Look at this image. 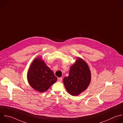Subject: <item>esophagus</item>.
<instances>
[{
    "label": "esophagus",
    "instance_id": "obj_1",
    "mask_svg": "<svg viewBox=\"0 0 123 123\" xmlns=\"http://www.w3.org/2000/svg\"><path fill=\"white\" fill-rule=\"evenodd\" d=\"M62 77H60V78H58V81L59 82H61L62 81Z\"/></svg>",
    "mask_w": 123,
    "mask_h": 123
}]
</instances>
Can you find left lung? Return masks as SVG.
Masks as SVG:
<instances>
[{
  "label": "left lung",
  "instance_id": "left-lung-1",
  "mask_svg": "<svg viewBox=\"0 0 123 123\" xmlns=\"http://www.w3.org/2000/svg\"><path fill=\"white\" fill-rule=\"evenodd\" d=\"M91 73L87 64L81 58L70 69L68 76L64 77L63 82L68 92L73 96H77L85 90L89 85Z\"/></svg>",
  "mask_w": 123,
  "mask_h": 123
}]
</instances>
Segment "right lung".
I'll use <instances>...</instances> for the list:
<instances>
[{"label": "right lung", "mask_w": 123, "mask_h": 123, "mask_svg": "<svg viewBox=\"0 0 123 123\" xmlns=\"http://www.w3.org/2000/svg\"><path fill=\"white\" fill-rule=\"evenodd\" d=\"M30 85L40 92L46 91L55 83L57 78L41 58H36L31 64L27 74Z\"/></svg>", "instance_id": "obj_1"}]
</instances>
